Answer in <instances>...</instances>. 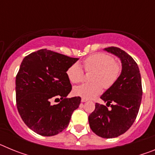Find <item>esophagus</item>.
I'll list each match as a JSON object with an SVG mask.
<instances>
[{
    "instance_id": "esophagus-1",
    "label": "esophagus",
    "mask_w": 155,
    "mask_h": 155,
    "mask_svg": "<svg viewBox=\"0 0 155 155\" xmlns=\"http://www.w3.org/2000/svg\"><path fill=\"white\" fill-rule=\"evenodd\" d=\"M87 98H81V102H87Z\"/></svg>"
}]
</instances>
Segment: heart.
Here are the masks:
<instances>
[{"label":"heart","instance_id":"obj_1","mask_svg":"<svg viewBox=\"0 0 155 155\" xmlns=\"http://www.w3.org/2000/svg\"><path fill=\"white\" fill-rule=\"evenodd\" d=\"M86 71H94L93 83L74 87V93L84 98H92L102 92V87L109 88L118 80L121 68L112 56L103 53H94L83 61ZM70 81L78 84L83 81L84 71L78 64H74L67 71Z\"/></svg>","mask_w":155,"mask_h":155}]
</instances>
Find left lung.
Segmentation results:
<instances>
[{
	"label": "left lung",
	"mask_w": 155,
	"mask_h": 155,
	"mask_svg": "<svg viewBox=\"0 0 155 155\" xmlns=\"http://www.w3.org/2000/svg\"><path fill=\"white\" fill-rule=\"evenodd\" d=\"M105 50L121 60L122 72L116 83L101 96L107 102V106L95 104V109L88 116V122L96 135L114 138L127 132L136 120L143 90L139 68L133 57L116 46ZM109 105L110 109L107 108Z\"/></svg>",
	"instance_id": "1"
}]
</instances>
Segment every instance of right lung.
I'll return each mask as SVG.
<instances>
[{
	"mask_svg": "<svg viewBox=\"0 0 155 155\" xmlns=\"http://www.w3.org/2000/svg\"><path fill=\"white\" fill-rule=\"evenodd\" d=\"M78 58L42 49L23 59L16 75V105L28 128L41 136L57 135L67 128L81 97L66 98L72 89L67 71ZM61 97L57 105L51 99Z\"/></svg>",
	"mask_w": 155,
	"mask_h": 155,
	"instance_id": "right-lung-1",
	"label": "right lung"
}]
</instances>
